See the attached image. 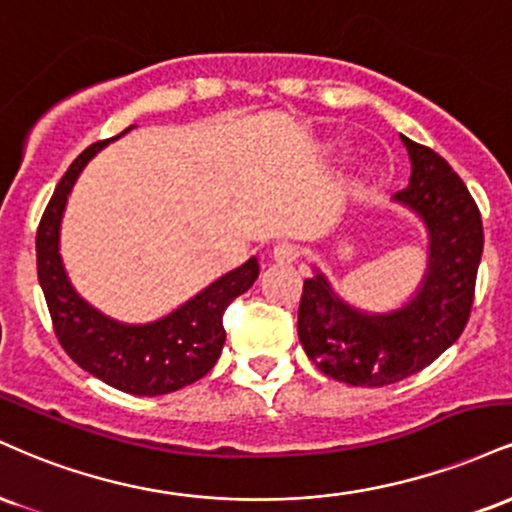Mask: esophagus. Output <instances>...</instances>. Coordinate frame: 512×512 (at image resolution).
Here are the masks:
<instances>
[{
    "instance_id": "34e87169",
    "label": "esophagus",
    "mask_w": 512,
    "mask_h": 512,
    "mask_svg": "<svg viewBox=\"0 0 512 512\" xmlns=\"http://www.w3.org/2000/svg\"><path fill=\"white\" fill-rule=\"evenodd\" d=\"M273 258L278 263H294L299 258V246L297 244H290V242L275 244Z\"/></svg>"
}]
</instances>
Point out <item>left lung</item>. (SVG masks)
I'll return each instance as SVG.
<instances>
[{
    "label": "left lung",
    "instance_id": "obj_1",
    "mask_svg": "<svg viewBox=\"0 0 512 512\" xmlns=\"http://www.w3.org/2000/svg\"><path fill=\"white\" fill-rule=\"evenodd\" d=\"M412 162L407 189L393 201L422 218L429 232L424 280L405 306L371 314L333 292L326 275L304 280L297 333L323 374L350 386L383 388L417 374L460 338L470 321L484 251L477 203L453 167L431 148L402 136Z\"/></svg>",
    "mask_w": 512,
    "mask_h": 512
}]
</instances>
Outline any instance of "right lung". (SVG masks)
Returning a JSON list of instances; mask_svg holds the SVG:
<instances>
[{
  "mask_svg": "<svg viewBox=\"0 0 512 512\" xmlns=\"http://www.w3.org/2000/svg\"><path fill=\"white\" fill-rule=\"evenodd\" d=\"M129 126L126 131H131ZM119 136L83 150L59 179L42 213L35 254L38 280L59 345L83 371L131 395H165L189 386L213 369L225 345L222 314L258 278V261L230 270L172 314L150 323H119L100 314L71 287L59 256V227L78 174L95 153Z\"/></svg>",
  "mask_w": 512,
  "mask_h": 512,
  "instance_id": "1",
  "label": "right lung"
}]
</instances>
